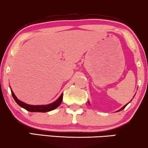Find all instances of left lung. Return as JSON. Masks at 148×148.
I'll return each instance as SVG.
<instances>
[{"instance_id": "left-lung-1", "label": "left lung", "mask_w": 148, "mask_h": 148, "mask_svg": "<svg viewBox=\"0 0 148 148\" xmlns=\"http://www.w3.org/2000/svg\"><path fill=\"white\" fill-rule=\"evenodd\" d=\"M127 106V105H125V106H123V107H122V108H121V109H120V110H118V111H120V110H123V109H124V108H125V107H126V106Z\"/></svg>"}]
</instances>
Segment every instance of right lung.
<instances>
[{"label": "right lung", "mask_w": 148, "mask_h": 148, "mask_svg": "<svg viewBox=\"0 0 148 148\" xmlns=\"http://www.w3.org/2000/svg\"><path fill=\"white\" fill-rule=\"evenodd\" d=\"M12 95L13 98H14V101H16V103L18 104L19 106H21L23 108L26 109V110L29 111V112H49V111L53 110L54 109H56V108L59 107L60 106L63 100V94H61V95L59 96V99H57L56 101L50 104H48V105H42V106H33V105H29V104H26L25 103L22 102L20 100L16 98V96L14 95V92H12V90L11 89Z\"/></svg>", "instance_id": "1"}]
</instances>
